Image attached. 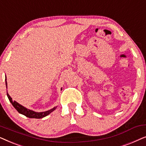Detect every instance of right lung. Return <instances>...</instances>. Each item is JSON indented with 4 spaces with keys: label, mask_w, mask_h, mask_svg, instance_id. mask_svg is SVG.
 Listing matches in <instances>:
<instances>
[{
    "label": "right lung",
    "mask_w": 146,
    "mask_h": 146,
    "mask_svg": "<svg viewBox=\"0 0 146 146\" xmlns=\"http://www.w3.org/2000/svg\"><path fill=\"white\" fill-rule=\"evenodd\" d=\"M5 82H6V86L7 88V77H6ZM62 90V88H61V90ZM7 96H8V98L9 100V101L11 102V103L12 104V105L13 106L14 108H15L20 113H21V114L29 117V118H36V119L42 118V117L49 115L52 111H53L57 108V106H56V107H54L53 108L49 110H47L45 111H41V112H37V111L31 110H29L27 108L24 107L23 106L17 102L16 101H13V99H12V98L10 96L9 93H8V92H7Z\"/></svg>",
    "instance_id": "1"
}]
</instances>
